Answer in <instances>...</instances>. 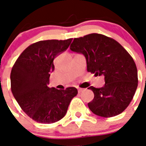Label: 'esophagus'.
Segmentation results:
<instances>
[{"mask_svg":"<svg viewBox=\"0 0 146 146\" xmlns=\"http://www.w3.org/2000/svg\"><path fill=\"white\" fill-rule=\"evenodd\" d=\"M77 90H78V92L79 93H81L82 91H83L85 90L84 88H77Z\"/></svg>","mask_w":146,"mask_h":146,"instance_id":"obj_1","label":"esophagus"}]
</instances>
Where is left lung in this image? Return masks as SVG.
Segmentation results:
<instances>
[{"instance_id":"obj_1","label":"left lung","mask_w":146,"mask_h":146,"mask_svg":"<svg viewBox=\"0 0 146 146\" xmlns=\"http://www.w3.org/2000/svg\"><path fill=\"white\" fill-rule=\"evenodd\" d=\"M70 50L84 55L88 72L104 77L103 87L88 88L94 94L88 104L91 112L104 118L122 113L133 99L138 83L131 55L115 40L99 33L74 38Z\"/></svg>"}]
</instances>
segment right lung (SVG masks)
<instances>
[{
  "mask_svg": "<svg viewBox=\"0 0 146 146\" xmlns=\"http://www.w3.org/2000/svg\"><path fill=\"white\" fill-rule=\"evenodd\" d=\"M72 38L45 40L32 44L19 56L11 69L13 96L28 116L41 123H52L65 116L74 87L58 90L48 87L53 60L67 50Z\"/></svg>",
  "mask_w": 146,
  "mask_h": 146,
  "instance_id": "add662e5",
  "label": "right lung"
}]
</instances>
